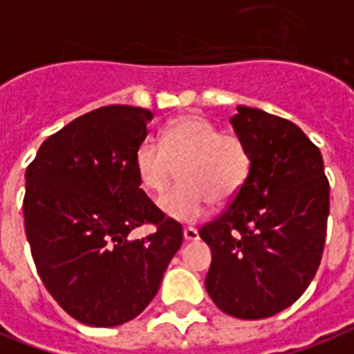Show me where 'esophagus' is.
Segmentation results:
<instances>
[{"instance_id": "esophagus-1", "label": "esophagus", "mask_w": 354, "mask_h": 354, "mask_svg": "<svg viewBox=\"0 0 354 354\" xmlns=\"http://www.w3.org/2000/svg\"><path fill=\"white\" fill-rule=\"evenodd\" d=\"M184 239H185V241H197V239H199V232H197V228L185 226V228H184Z\"/></svg>"}]
</instances>
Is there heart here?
Listing matches in <instances>:
<instances>
[{"instance_id": "obj_1", "label": "heart", "mask_w": 354, "mask_h": 354, "mask_svg": "<svg viewBox=\"0 0 354 354\" xmlns=\"http://www.w3.org/2000/svg\"><path fill=\"white\" fill-rule=\"evenodd\" d=\"M134 169L142 187L165 194L180 172V182L160 199V211L180 222L207 214L211 201H232L247 184L251 153L236 134H224L207 118L184 115L160 130L159 143L145 140L134 153Z\"/></svg>"}]
</instances>
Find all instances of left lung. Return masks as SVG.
Segmentation results:
<instances>
[{
	"instance_id": "left-lung-1",
	"label": "left lung",
	"mask_w": 354,
	"mask_h": 354,
	"mask_svg": "<svg viewBox=\"0 0 354 354\" xmlns=\"http://www.w3.org/2000/svg\"><path fill=\"white\" fill-rule=\"evenodd\" d=\"M232 126L249 147L251 172L226 211L199 230L212 253L205 286L222 313L259 320L293 305L315 278L330 184L320 149L291 120L239 105Z\"/></svg>"
}]
</instances>
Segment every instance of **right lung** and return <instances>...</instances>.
<instances>
[{
	"instance_id": "obj_1",
	"label": "right lung",
	"mask_w": 354,
	"mask_h": 354,
	"mask_svg": "<svg viewBox=\"0 0 354 354\" xmlns=\"http://www.w3.org/2000/svg\"><path fill=\"white\" fill-rule=\"evenodd\" d=\"M151 118L130 105L90 111L49 136L26 169L22 209L34 264L51 297L88 326L140 315L184 239L136 174ZM145 223L153 234L129 236Z\"/></svg>"
}]
</instances>
